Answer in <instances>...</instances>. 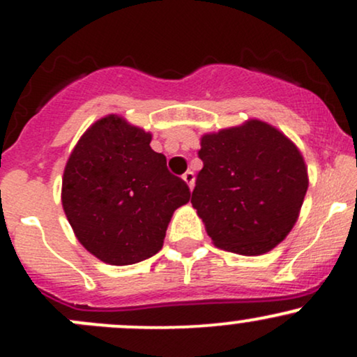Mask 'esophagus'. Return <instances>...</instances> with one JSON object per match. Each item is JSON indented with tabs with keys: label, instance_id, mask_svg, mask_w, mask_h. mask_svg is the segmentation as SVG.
I'll use <instances>...</instances> for the list:
<instances>
[{
	"label": "esophagus",
	"instance_id": "esophagus-1",
	"mask_svg": "<svg viewBox=\"0 0 357 357\" xmlns=\"http://www.w3.org/2000/svg\"><path fill=\"white\" fill-rule=\"evenodd\" d=\"M183 181L190 186V190H192V186H195V173H192V171H186V173L183 174Z\"/></svg>",
	"mask_w": 357,
	"mask_h": 357
}]
</instances>
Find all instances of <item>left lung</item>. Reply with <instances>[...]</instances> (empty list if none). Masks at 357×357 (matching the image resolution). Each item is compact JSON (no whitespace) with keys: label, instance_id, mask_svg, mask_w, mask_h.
Segmentation results:
<instances>
[{"label":"left lung","instance_id":"1","mask_svg":"<svg viewBox=\"0 0 357 357\" xmlns=\"http://www.w3.org/2000/svg\"><path fill=\"white\" fill-rule=\"evenodd\" d=\"M203 169L191 204L213 245L264 255L285 240L301 215L309 174L298 147L260 119L202 136Z\"/></svg>","mask_w":357,"mask_h":357}]
</instances>
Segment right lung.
I'll use <instances>...</instances> for the list:
<instances>
[{"label":"right lung","mask_w":357,"mask_h":357,"mask_svg":"<svg viewBox=\"0 0 357 357\" xmlns=\"http://www.w3.org/2000/svg\"><path fill=\"white\" fill-rule=\"evenodd\" d=\"M153 134L109 114L82 134L61 178V206L77 240L109 265L155 255L190 188L151 149Z\"/></svg>","instance_id":"right-lung-1"}]
</instances>
